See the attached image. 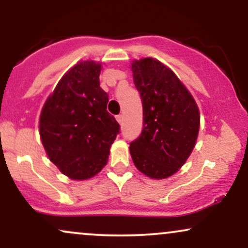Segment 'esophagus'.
Segmentation results:
<instances>
[{
    "mask_svg": "<svg viewBox=\"0 0 248 248\" xmlns=\"http://www.w3.org/2000/svg\"><path fill=\"white\" fill-rule=\"evenodd\" d=\"M116 120H118V122L119 124H122V122H124V116H122L121 114H119V115H116Z\"/></svg>",
    "mask_w": 248,
    "mask_h": 248,
    "instance_id": "34e87169",
    "label": "esophagus"
}]
</instances>
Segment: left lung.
<instances>
[{"label":"left lung","mask_w":248,"mask_h":248,"mask_svg":"<svg viewBox=\"0 0 248 248\" xmlns=\"http://www.w3.org/2000/svg\"><path fill=\"white\" fill-rule=\"evenodd\" d=\"M132 71L143 107V128L130 142V155L148 177L167 178L186 163L195 147L198 107L175 73L158 61H135Z\"/></svg>","instance_id":"8db88e82"}]
</instances>
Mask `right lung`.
<instances>
[{
    "mask_svg": "<svg viewBox=\"0 0 248 248\" xmlns=\"http://www.w3.org/2000/svg\"><path fill=\"white\" fill-rule=\"evenodd\" d=\"M101 65L80 62L66 73L41 113L39 134L50 161L72 179L93 177L106 166L120 124L107 112Z\"/></svg>",
    "mask_w": 248,
    "mask_h": 248,
    "instance_id": "add662e5",
    "label": "right lung"
}]
</instances>
